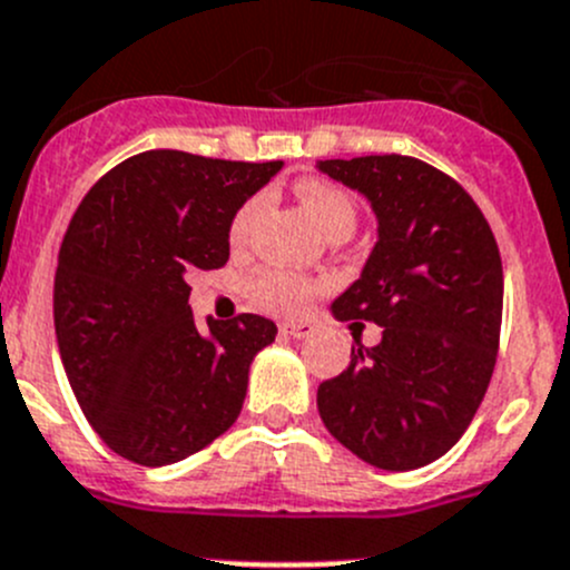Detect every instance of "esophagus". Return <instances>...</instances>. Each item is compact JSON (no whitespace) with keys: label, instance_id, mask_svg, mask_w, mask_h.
<instances>
[{"label":"esophagus","instance_id":"1","mask_svg":"<svg viewBox=\"0 0 570 570\" xmlns=\"http://www.w3.org/2000/svg\"><path fill=\"white\" fill-rule=\"evenodd\" d=\"M283 332L285 335L296 337V341H302V337L313 335V326L304 324V321H287V324H283Z\"/></svg>","mask_w":570,"mask_h":570}]
</instances>
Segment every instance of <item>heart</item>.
I'll use <instances>...</instances> for the list:
<instances>
[{
	"mask_svg": "<svg viewBox=\"0 0 570 570\" xmlns=\"http://www.w3.org/2000/svg\"><path fill=\"white\" fill-rule=\"evenodd\" d=\"M296 194L302 205L307 207L309 216H313V222L324 229V235L335 233V229H354L357 210H354L352 196L337 188V185L321 183V179H302L296 185ZM261 207L263 199L255 196L235 213L233 224H229V240L233 244H244L249 238L257 216H261ZM249 293L261 307L272 309V313H298L313 296V285L298 277V274L266 268L257 277H252Z\"/></svg>",
	"mask_w": 570,
	"mask_h": 570,
	"instance_id": "heart-1",
	"label": "heart"
}]
</instances>
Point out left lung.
<instances>
[{"label":"left lung","mask_w":570,"mask_h":570,"mask_svg":"<svg viewBox=\"0 0 570 570\" xmlns=\"http://www.w3.org/2000/svg\"><path fill=\"white\" fill-rule=\"evenodd\" d=\"M315 168L365 196L376 216L374 249L332 315L385 330L321 382V421L374 469H421L463 438L490 385L504 298L499 246L474 199L415 157Z\"/></svg>","instance_id":"1"}]
</instances>
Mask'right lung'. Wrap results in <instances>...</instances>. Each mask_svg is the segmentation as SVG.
<instances>
[{"instance_id":"1","label":"right lung","mask_w":570,"mask_h":570,"mask_svg":"<svg viewBox=\"0 0 570 570\" xmlns=\"http://www.w3.org/2000/svg\"><path fill=\"white\" fill-rule=\"evenodd\" d=\"M283 163L155 149L107 171L77 207L55 274V332L82 413L116 454L160 469L235 424L252 360L277 324L196 326V272L229 261V224Z\"/></svg>"}]
</instances>
